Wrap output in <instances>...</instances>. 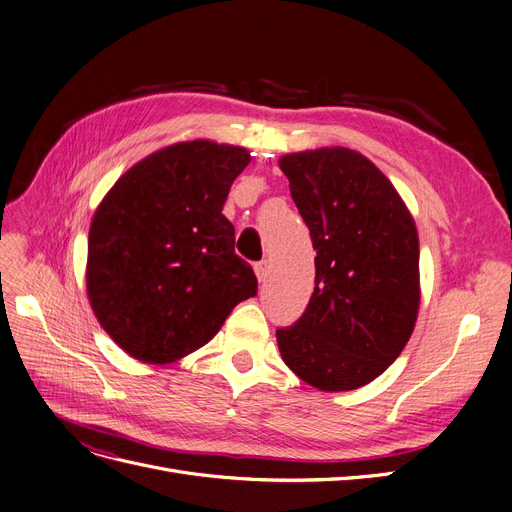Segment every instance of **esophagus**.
<instances>
[{"mask_svg":"<svg viewBox=\"0 0 512 512\" xmlns=\"http://www.w3.org/2000/svg\"><path fill=\"white\" fill-rule=\"evenodd\" d=\"M270 261L268 259H263V261H259V263H255V274H257V280L259 282H265L268 280V276H270Z\"/></svg>","mask_w":512,"mask_h":512,"instance_id":"esophagus-1","label":"esophagus"}]
</instances>
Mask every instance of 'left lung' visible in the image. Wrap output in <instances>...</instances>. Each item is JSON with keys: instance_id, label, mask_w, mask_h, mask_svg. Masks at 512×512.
Returning a JSON list of instances; mask_svg holds the SVG:
<instances>
[{"instance_id": "left-lung-1", "label": "left lung", "mask_w": 512, "mask_h": 512, "mask_svg": "<svg viewBox=\"0 0 512 512\" xmlns=\"http://www.w3.org/2000/svg\"><path fill=\"white\" fill-rule=\"evenodd\" d=\"M316 249V288L276 330L284 364L320 391L381 376L406 347L420 305L418 232L385 173L343 146L278 161Z\"/></svg>"}]
</instances>
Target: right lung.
Segmentation results:
<instances>
[{
  "label": "right lung",
  "instance_id": "add662e5",
  "mask_svg": "<svg viewBox=\"0 0 512 512\" xmlns=\"http://www.w3.org/2000/svg\"><path fill=\"white\" fill-rule=\"evenodd\" d=\"M249 163L242 146L177 142L127 169L102 198L87 238V299L133 360L186 358L257 295L221 213Z\"/></svg>",
  "mask_w": 512,
  "mask_h": 512
}]
</instances>
